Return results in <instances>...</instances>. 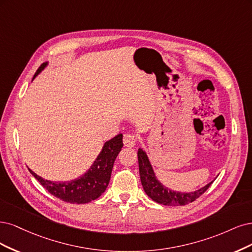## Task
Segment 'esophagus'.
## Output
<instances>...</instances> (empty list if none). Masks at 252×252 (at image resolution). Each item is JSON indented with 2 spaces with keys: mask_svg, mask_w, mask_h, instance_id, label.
Returning a JSON list of instances; mask_svg holds the SVG:
<instances>
[{
  "mask_svg": "<svg viewBox=\"0 0 252 252\" xmlns=\"http://www.w3.org/2000/svg\"><path fill=\"white\" fill-rule=\"evenodd\" d=\"M137 137L134 134H126L124 136V144L127 148H133L136 144Z\"/></svg>",
  "mask_w": 252,
  "mask_h": 252,
  "instance_id": "34e87169",
  "label": "esophagus"
}]
</instances>
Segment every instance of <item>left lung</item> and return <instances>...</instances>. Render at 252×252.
I'll return each mask as SVG.
<instances>
[{
	"mask_svg": "<svg viewBox=\"0 0 252 252\" xmlns=\"http://www.w3.org/2000/svg\"><path fill=\"white\" fill-rule=\"evenodd\" d=\"M138 163H139V174L141 184L143 189L148 196L159 204H163L167 206H177V205H186L189 203L193 202L198 199L201 194L204 193L207 189L213 183V181L205 185L196 191L192 192H180L168 189L165 186L162 185L155 176L153 167L150 163V160L147 154L142 150H138Z\"/></svg>",
	"mask_w": 252,
	"mask_h": 252,
	"instance_id": "left-lung-1",
	"label": "left lung"
}]
</instances>
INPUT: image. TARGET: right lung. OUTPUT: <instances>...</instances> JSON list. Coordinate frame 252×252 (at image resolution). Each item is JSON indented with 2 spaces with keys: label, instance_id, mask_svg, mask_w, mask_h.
Wrapping results in <instances>:
<instances>
[{
  "label": "right lung",
  "instance_id": "add662e5",
  "mask_svg": "<svg viewBox=\"0 0 252 252\" xmlns=\"http://www.w3.org/2000/svg\"><path fill=\"white\" fill-rule=\"evenodd\" d=\"M46 66L47 63H44L37 69L33 79ZM123 147V134L112 138L111 140L104 143L100 154L97 156L88 172L77 179L68 182L45 180L42 177L32 172L30 168L28 169L32 176L54 197L64 202L73 203V204H85V203H89L100 197L104 192L110 182L115 159Z\"/></svg>",
  "mask_w": 252,
  "mask_h": 252
}]
</instances>
